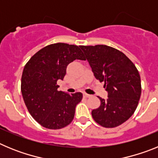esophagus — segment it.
Listing matches in <instances>:
<instances>
[{
	"mask_svg": "<svg viewBox=\"0 0 158 158\" xmlns=\"http://www.w3.org/2000/svg\"><path fill=\"white\" fill-rule=\"evenodd\" d=\"M83 96H84V97H85V98H88V97H90V96H91L90 95L87 94V93H84Z\"/></svg>",
	"mask_w": 158,
	"mask_h": 158,
	"instance_id": "34e87169",
	"label": "esophagus"
}]
</instances>
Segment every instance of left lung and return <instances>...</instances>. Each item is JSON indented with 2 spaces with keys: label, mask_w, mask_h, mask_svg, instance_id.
I'll list each match as a JSON object with an SVG mask.
<instances>
[{
  "label": "left lung",
  "mask_w": 158,
  "mask_h": 158,
  "mask_svg": "<svg viewBox=\"0 0 158 158\" xmlns=\"http://www.w3.org/2000/svg\"><path fill=\"white\" fill-rule=\"evenodd\" d=\"M100 81H104L106 100L99 97L100 106L92 116L104 127L119 126L133 115L140 99L142 87L139 73L127 57L106 45L80 46ZM85 59V60H86Z\"/></svg>",
  "instance_id": "left-lung-1"
}]
</instances>
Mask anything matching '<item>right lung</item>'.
I'll return each instance as SVG.
<instances>
[{
    "mask_svg": "<svg viewBox=\"0 0 158 158\" xmlns=\"http://www.w3.org/2000/svg\"><path fill=\"white\" fill-rule=\"evenodd\" d=\"M76 59H85L79 47L58 43L41 49L25 65L22 96L31 115L43 127L61 129L73 119L83 95L58 91L57 81L63 80L67 65Z\"/></svg>",
    "mask_w": 158,
    "mask_h": 158,
    "instance_id": "add662e5",
    "label": "right lung"
}]
</instances>
